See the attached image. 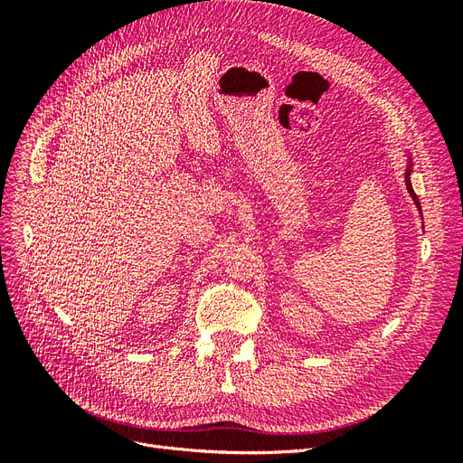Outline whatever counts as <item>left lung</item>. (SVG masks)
Returning <instances> with one entry per match:
<instances>
[{
  "instance_id": "obj_1",
  "label": "left lung",
  "mask_w": 463,
  "mask_h": 463,
  "mask_svg": "<svg viewBox=\"0 0 463 463\" xmlns=\"http://www.w3.org/2000/svg\"><path fill=\"white\" fill-rule=\"evenodd\" d=\"M405 185H408V191H410V194H411V197H413L415 204L419 206V199H417V194L413 193V189H411V184H410V170H408V172H405ZM419 208H421V206H419Z\"/></svg>"
}]
</instances>
